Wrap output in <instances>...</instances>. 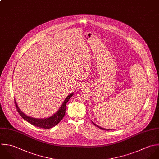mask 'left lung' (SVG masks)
Masks as SVG:
<instances>
[{
	"instance_id": "1",
	"label": "left lung",
	"mask_w": 159,
	"mask_h": 159,
	"mask_svg": "<svg viewBox=\"0 0 159 159\" xmlns=\"http://www.w3.org/2000/svg\"><path fill=\"white\" fill-rule=\"evenodd\" d=\"M93 124L95 125L96 127H98V128H100V129H103V130H107V131H109V130H111V129H105V128H101V127H99V126H98V125H96L95 124H94L93 122ZM112 130V129H111Z\"/></svg>"
}]
</instances>
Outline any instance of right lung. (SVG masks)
<instances>
[{
	"instance_id": "right-lung-1",
	"label": "right lung",
	"mask_w": 159,
	"mask_h": 159,
	"mask_svg": "<svg viewBox=\"0 0 159 159\" xmlns=\"http://www.w3.org/2000/svg\"><path fill=\"white\" fill-rule=\"evenodd\" d=\"M72 96H73V93H71L66 97L61 107H60L59 111L55 114H54L52 117H50L49 118L42 119H35V118H32V117H30L27 116L23 112H22L21 111H20V109H19V107L16 104L15 99V103L16 108L18 112L25 120H26L27 122H28L29 123L32 124V125H34L35 127H39V128H44V129H50V128L57 125L63 119V118L64 116V114H65V112H66V103L68 102L69 99Z\"/></svg>"
}]
</instances>
